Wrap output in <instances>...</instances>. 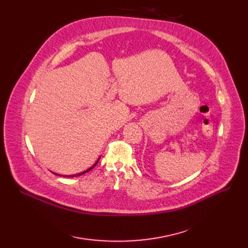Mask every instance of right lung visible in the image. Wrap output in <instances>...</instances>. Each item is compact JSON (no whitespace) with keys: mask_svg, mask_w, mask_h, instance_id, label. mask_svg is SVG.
<instances>
[{"mask_svg":"<svg viewBox=\"0 0 248 248\" xmlns=\"http://www.w3.org/2000/svg\"><path fill=\"white\" fill-rule=\"evenodd\" d=\"M99 160H100V158L98 159V161H97V162H96V163H95V164H94V165H93L91 168H89L88 170H84V171H82V172H79V173H77V174H72V175H65V176H72V178H73V176H78V175H81V174H83V173H85V172L89 171L90 170H92V169H93V168H94V167L97 165V163L99 162ZM56 174H57V175H60V174H58V173H56Z\"/></svg>","mask_w":248,"mask_h":248,"instance_id":"right-lung-1","label":"right lung"}]
</instances>
